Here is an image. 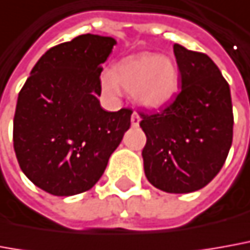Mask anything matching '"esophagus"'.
I'll return each mask as SVG.
<instances>
[{
	"label": "esophagus",
	"instance_id": "obj_1",
	"mask_svg": "<svg viewBox=\"0 0 250 250\" xmlns=\"http://www.w3.org/2000/svg\"><path fill=\"white\" fill-rule=\"evenodd\" d=\"M139 122H141V116H139L137 112H134L131 115V125H138Z\"/></svg>",
	"mask_w": 250,
	"mask_h": 250
}]
</instances>
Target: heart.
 Instances as JSON below:
<instances>
[{"instance_id":"obj_1","label":"heart","mask_w":250,"mask_h":250,"mask_svg":"<svg viewBox=\"0 0 250 250\" xmlns=\"http://www.w3.org/2000/svg\"><path fill=\"white\" fill-rule=\"evenodd\" d=\"M119 83L132 90V96L141 105L160 108L175 96L179 72L176 64L167 56L138 54L115 64L113 75L104 72L101 76L103 89L108 93H118Z\"/></svg>"}]
</instances>
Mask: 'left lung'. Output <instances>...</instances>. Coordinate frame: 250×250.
<instances>
[{
  "label": "left lung",
  "instance_id": "obj_1",
  "mask_svg": "<svg viewBox=\"0 0 250 250\" xmlns=\"http://www.w3.org/2000/svg\"><path fill=\"white\" fill-rule=\"evenodd\" d=\"M181 90L157 111L139 112L147 181L167 193L203 189L218 175L232 144L230 86L205 53L178 43Z\"/></svg>",
  "mask_w": 250,
  "mask_h": 250
}]
</instances>
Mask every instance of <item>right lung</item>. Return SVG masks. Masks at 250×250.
Returning a JSON list of instances; mask_svg holds the SVG:
<instances>
[{
	"mask_svg": "<svg viewBox=\"0 0 250 250\" xmlns=\"http://www.w3.org/2000/svg\"><path fill=\"white\" fill-rule=\"evenodd\" d=\"M116 41L83 34L50 47L19 93L13 147L19 166L49 194L91 189L131 125V109L101 108V71Z\"/></svg>",
	"mask_w": 250,
	"mask_h": 250,
	"instance_id": "right-lung-1",
	"label": "right lung"
}]
</instances>
